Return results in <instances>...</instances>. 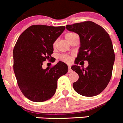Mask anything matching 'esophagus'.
Wrapping results in <instances>:
<instances>
[{
	"instance_id": "34e87169",
	"label": "esophagus",
	"mask_w": 123,
	"mask_h": 123,
	"mask_svg": "<svg viewBox=\"0 0 123 123\" xmlns=\"http://www.w3.org/2000/svg\"><path fill=\"white\" fill-rule=\"evenodd\" d=\"M68 68H69V71H68V73H71L72 70L71 69V65H68Z\"/></svg>"
}]
</instances>
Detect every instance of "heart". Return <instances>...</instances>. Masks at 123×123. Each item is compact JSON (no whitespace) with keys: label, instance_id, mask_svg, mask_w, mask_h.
Wrapping results in <instances>:
<instances>
[{"label":"heart","instance_id":"1","mask_svg":"<svg viewBox=\"0 0 123 123\" xmlns=\"http://www.w3.org/2000/svg\"><path fill=\"white\" fill-rule=\"evenodd\" d=\"M76 36H77V35L76 34H75V33L69 32V33H68V34H66V36H65V37H66V39L67 41L69 42L70 41L72 40V39H73L74 37H75ZM54 46H55V44H54ZM61 58L64 61L66 62H71V57H70L66 56V55H62V56H61Z\"/></svg>","mask_w":123,"mask_h":123}]
</instances>
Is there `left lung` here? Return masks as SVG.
Segmentation results:
<instances>
[{
  "mask_svg": "<svg viewBox=\"0 0 123 123\" xmlns=\"http://www.w3.org/2000/svg\"><path fill=\"white\" fill-rule=\"evenodd\" d=\"M66 29L79 35L81 43L74 61L76 64L71 67L79 75L73 88L84 96L99 94L110 81L115 59L109 35L101 26L91 21L67 25ZM84 60L88 62L86 68L78 66L79 61Z\"/></svg>",
  "mask_w": 123,
  "mask_h": 123,
  "instance_id": "left-lung-1",
  "label": "left lung"
}]
</instances>
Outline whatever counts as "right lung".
<instances>
[{
	"mask_svg": "<svg viewBox=\"0 0 123 123\" xmlns=\"http://www.w3.org/2000/svg\"><path fill=\"white\" fill-rule=\"evenodd\" d=\"M65 26L33 25L19 36L13 50L14 71L18 87L25 96L34 102L49 99L55 92L57 80L68 73L61 61L51 68H42V62L51 57L53 44Z\"/></svg>",
	"mask_w": 123,
	"mask_h": 123,
	"instance_id": "add662e5",
	"label": "right lung"
}]
</instances>
